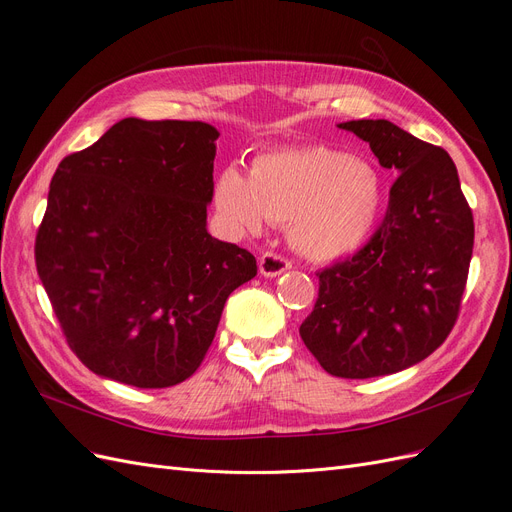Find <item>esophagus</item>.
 Wrapping results in <instances>:
<instances>
[{"label":"esophagus","instance_id":"obj_1","mask_svg":"<svg viewBox=\"0 0 512 512\" xmlns=\"http://www.w3.org/2000/svg\"><path fill=\"white\" fill-rule=\"evenodd\" d=\"M290 269V260L275 252H265L258 258V271L265 277H277Z\"/></svg>","mask_w":512,"mask_h":512}]
</instances>
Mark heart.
<instances>
[{"mask_svg": "<svg viewBox=\"0 0 512 512\" xmlns=\"http://www.w3.org/2000/svg\"><path fill=\"white\" fill-rule=\"evenodd\" d=\"M215 207L237 232L265 222L288 224V239L307 258L346 256L371 235L382 185L369 162L329 147L262 153L250 173L226 168L215 181Z\"/></svg>", "mask_w": 512, "mask_h": 512, "instance_id": "b5f03b06", "label": "heart"}]
</instances>
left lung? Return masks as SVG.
Wrapping results in <instances>:
<instances>
[{
    "label": "left lung",
    "mask_w": 512,
    "mask_h": 512,
    "mask_svg": "<svg viewBox=\"0 0 512 512\" xmlns=\"http://www.w3.org/2000/svg\"><path fill=\"white\" fill-rule=\"evenodd\" d=\"M399 177L380 228L354 256L318 273L301 339L337 378L408 369L455 327L468 282L474 218L451 156L386 119L339 123Z\"/></svg>",
    "instance_id": "left-lung-1"
}]
</instances>
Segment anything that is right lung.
<instances>
[{"instance_id":"1","label":"right lung","mask_w":512,"mask_h":512,"mask_svg":"<svg viewBox=\"0 0 512 512\" xmlns=\"http://www.w3.org/2000/svg\"><path fill=\"white\" fill-rule=\"evenodd\" d=\"M203 121L121 119L59 162L36 267L94 374L138 389L190 378L256 258L207 232L215 141Z\"/></svg>"}]
</instances>
